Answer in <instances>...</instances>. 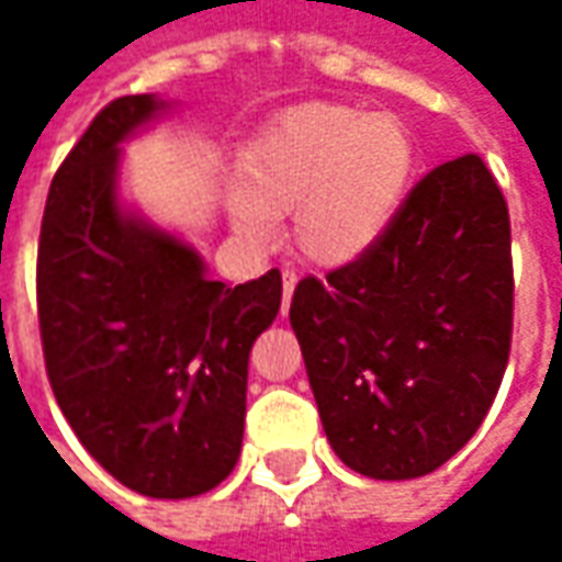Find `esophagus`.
Masks as SVG:
<instances>
[{"mask_svg":"<svg viewBox=\"0 0 562 562\" xmlns=\"http://www.w3.org/2000/svg\"><path fill=\"white\" fill-rule=\"evenodd\" d=\"M281 284H284V306H281V315H288V306H291L293 288H296V271H291V269L281 271Z\"/></svg>","mask_w":562,"mask_h":562,"instance_id":"obj_1","label":"esophagus"}]
</instances>
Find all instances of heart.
Here are the masks:
<instances>
[{
	"label": "heart",
	"instance_id": "b5f03b06",
	"mask_svg": "<svg viewBox=\"0 0 562 562\" xmlns=\"http://www.w3.org/2000/svg\"><path fill=\"white\" fill-rule=\"evenodd\" d=\"M413 171L416 137L400 115L306 102L271 119L244 149L227 212L262 247L274 240V218L293 212L296 249L313 266L340 269L394 225Z\"/></svg>",
	"mask_w": 562,
	"mask_h": 562
}]
</instances>
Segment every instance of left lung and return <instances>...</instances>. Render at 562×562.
<instances>
[{"label":"left lung","instance_id":"8db88e82","mask_svg":"<svg viewBox=\"0 0 562 562\" xmlns=\"http://www.w3.org/2000/svg\"><path fill=\"white\" fill-rule=\"evenodd\" d=\"M291 325L353 472L403 482L447 463L497 397L513 335L509 212L487 165L428 171L366 256L296 284Z\"/></svg>","mask_w":562,"mask_h":562}]
</instances>
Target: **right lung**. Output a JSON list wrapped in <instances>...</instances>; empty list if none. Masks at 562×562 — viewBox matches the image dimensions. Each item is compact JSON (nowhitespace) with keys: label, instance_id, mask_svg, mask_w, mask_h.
<instances>
[{"label":"right lung","instance_id":"add662e5","mask_svg":"<svg viewBox=\"0 0 562 562\" xmlns=\"http://www.w3.org/2000/svg\"><path fill=\"white\" fill-rule=\"evenodd\" d=\"M165 112L153 93L109 102L55 171L36 313L53 394L87 453L124 487L181 501L237 465L249 350L281 310V271L225 288L190 244L121 205V143Z\"/></svg>","mask_w":562,"mask_h":562}]
</instances>
